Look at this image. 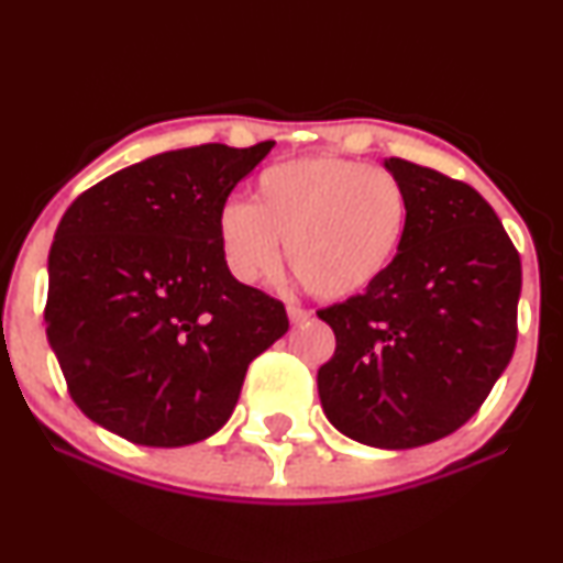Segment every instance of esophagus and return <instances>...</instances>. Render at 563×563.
Masks as SVG:
<instances>
[{"label":"esophagus","mask_w":563,"mask_h":563,"mask_svg":"<svg viewBox=\"0 0 563 563\" xmlns=\"http://www.w3.org/2000/svg\"><path fill=\"white\" fill-rule=\"evenodd\" d=\"M288 318H290V322H296V325H299V322H307L309 318H312V312L303 307H296V303H288Z\"/></svg>","instance_id":"34e87169"}]
</instances>
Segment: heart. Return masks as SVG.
<instances>
[{"mask_svg": "<svg viewBox=\"0 0 563 563\" xmlns=\"http://www.w3.org/2000/svg\"><path fill=\"white\" fill-rule=\"evenodd\" d=\"M407 219L410 198L397 174L354 158L307 156L264 169L251 203H224L217 241L235 280L275 275L277 241H286V260L309 294L346 299L391 267Z\"/></svg>", "mask_w": 563, "mask_h": 563, "instance_id": "b5f03b06", "label": "heart"}]
</instances>
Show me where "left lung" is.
Wrapping results in <instances>:
<instances>
[{
	"mask_svg": "<svg viewBox=\"0 0 563 563\" xmlns=\"http://www.w3.org/2000/svg\"><path fill=\"white\" fill-rule=\"evenodd\" d=\"M386 169L410 198L405 241L365 294L318 312L335 333L318 391L341 434L407 450L461 429L506 371L521 260L474 187L405 158Z\"/></svg>",
	"mask_w": 563,
	"mask_h": 563,
	"instance_id": "1",
	"label": "left lung"
}]
</instances>
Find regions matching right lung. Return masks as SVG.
<instances>
[{
  "mask_svg": "<svg viewBox=\"0 0 563 563\" xmlns=\"http://www.w3.org/2000/svg\"><path fill=\"white\" fill-rule=\"evenodd\" d=\"M273 145L161 153L63 214L44 322L70 399L102 429L147 448L211 437L288 331L283 301L238 283L217 241L219 209Z\"/></svg>",
  "mask_w": 563,
  "mask_h": 563,
  "instance_id": "add662e5",
  "label": "right lung"
}]
</instances>
